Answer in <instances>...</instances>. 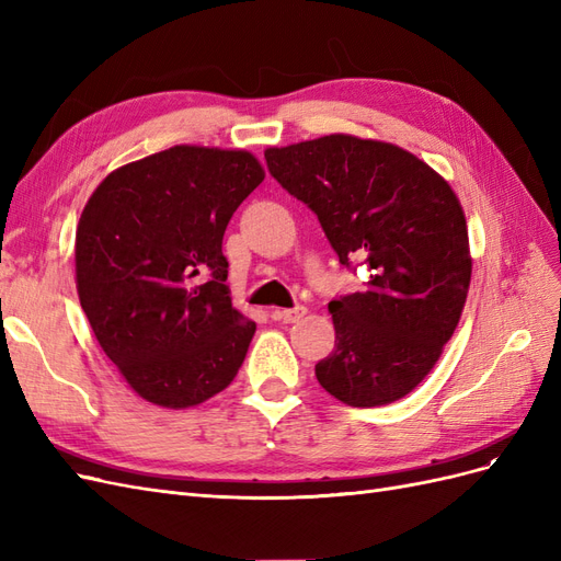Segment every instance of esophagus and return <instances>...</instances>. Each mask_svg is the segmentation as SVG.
Returning a JSON list of instances; mask_svg holds the SVG:
<instances>
[{
	"label": "esophagus",
	"instance_id": "obj_1",
	"mask_svg": "<svg viewBox=\"0 0 561 561\" xmlns=\"http://www.w3.org/2000/svg\"><path fill=\"white\" fill-rule=\"evenodd\" d=\"M304 316H307V309H304V307L276 309V311H274V320H280V322H297V320H301Z\"/></svg>",
	"mask_w": 561,
	"mask_h": 561
}]
</instances>
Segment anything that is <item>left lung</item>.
<instances>
[{
	"label": "left lung",
	"mask_w": 561,
	"mask_h": 561,
	"mask_svg": "<svg viewBox=\"0 0 561 561\" xmlns=\"http://www.w3.org/2000/svg\"><path fill=\"white\" fill-rule=\"evenodd\" d=\"M268 173L318 215L339 262L363 260V293L330 301L334 351L316 365L351 407L396 402L426 379L466 307L472 257L461 203L412 151L355 135L268 147Z\"/></svg>",
	"instance_id": "1"
}]
</instances>
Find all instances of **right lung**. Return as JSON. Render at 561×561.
<instances>
[{
  "mask_svg": "<svg viewBox=\"0 0 561 561\" xmlns=\"http://www.w3.org/2000/svg\"><path fill=\"white\" fill-rule=\"evenodd\" d=\"M264 180L245 149L175 145L112 171L77 225V293L126 383L168 410L225 390L257 330L231 307L225 229Z\"/></svg>",
  "mask_w": 561,
  "mask_h": 561,
  "instance_id": "obj_1",
  "label": "right lung"
}]
</instances>
